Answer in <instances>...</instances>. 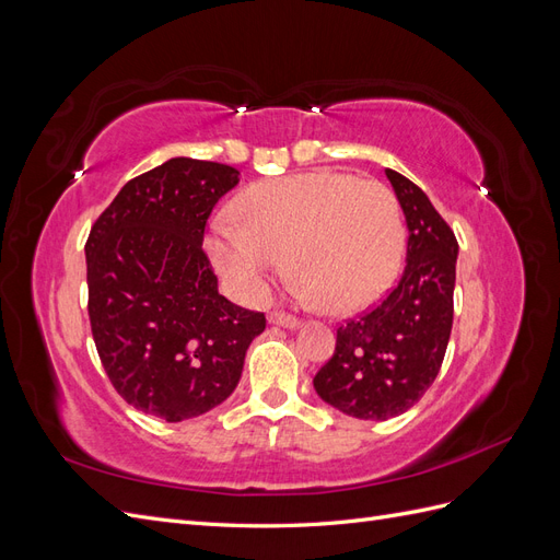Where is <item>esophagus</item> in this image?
Segmentation results:
<instances>
[{
    "instance_id": "esophagus-1",
    "label": "esophagus",
    "mask_w": 560,
    "mask_h": 560,
    "mask_svg": "<svg viewBox=\"0 0 560 560\" xmlns=\"http://www.w3.org/2000/svg\"><path fill=\"white\" fill-rule=\"evenodd\" d=\"M268 322H270V325H278V327H284V329H299L301 327V319L294 317V315H287V313H270Z\"/></svg>"
}]
</instances>
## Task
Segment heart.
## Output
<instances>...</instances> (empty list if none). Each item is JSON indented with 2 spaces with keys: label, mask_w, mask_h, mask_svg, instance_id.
<instances>
[{
  "label": "heart",
  "mask_w": 560,
  "mask_h": 560,
  "mask_svg": "<svg viewBox=\"0 0 560 560\" xmlns=\"http://www.w3.org/2000/svg\"><path fill=\"white\" fill-rule=\"evenodd\" d=\"M233 222H214L212 266L247 301L266 294L287 257L292 294L331 313L376 303L399 276L406 229L399 200L378 182L313 171L259 182L233 202Z\"/></svg>",
  "instance_id": "1"
}]
</instances>
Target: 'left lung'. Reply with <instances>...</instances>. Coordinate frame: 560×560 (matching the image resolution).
Returning a JSON list of instances; mask_svg holds the SVG:
<instances>
[{
	"mask_svg": "<svg viewBox=\"0 0 560 560\" xmlns=\"http://www.w3.org/2000/svg\"><path fill=\"white\" fill-rule=\"evenodd\" d=\"M385 177L409 229L401 280L336 331L334 358L313 378L322 401L360 420L409 411L442 369L453 327L455 235L420 186L389 167Z\"/></svg>",
	"mask_w": 560,
	"mask_h": 560,
	"instance_id": "left-lung-1",
	"label": "left lung"
}]
</instances>
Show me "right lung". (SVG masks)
<instances>
[{"mask_svg": "<svg viewBox=\"0 0 560 560\" xmlns=\"http://www.w3.org/2000/svg\"><path fill=\"white\" fill-rule=\"evenodd\" d=\"M231 165L171 159L116 194L86 243L93 341L116 393L179 422L231 397L264 313L219 294L202 252L217 200L241 179Z\"/></svg>", "mask_w": 560, "mask_h": 560, "instance_id": "add662e5", "label": "right lung"}]
</instances>
